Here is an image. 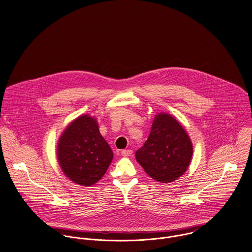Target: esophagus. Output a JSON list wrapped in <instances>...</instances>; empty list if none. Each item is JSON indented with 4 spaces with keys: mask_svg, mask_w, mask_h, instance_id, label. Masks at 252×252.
Instances as JSON below:
<instances>
[{
    "mask_svg": "<svg viewBox=\"0 0 252 252\" xmlns=\"http://www.w3.org/2000/svg\"><path fill=\"white\" fill-rule=\"evenodd\" d=\"M132 153H133V151H132L131 149H123V150L121 151V154H122V156H124V157L131 156Z\"/></svg>",
    "mask_w": 252,
    "mask_h": 252,
    "instance_id": "obj_1",
    "label": "esophagus"
}]
</instances>
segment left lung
Listing matches in <instances>:
<instances>
[{
  "label": "left lung",
  "instance_id": "obj_1",
  "mask_svg": "<svg viewBox=\"0 0 252 252\" xmlns=\"http://www.w3.org/2000/svg\"><path fill=\"white\" fill-rule=\"evenodd\" d=\"M193 146L185 130L168 113H158L144 145L136 151V159L144 172L161 183L178 180L187 170Z\"/></svg>",
  "mask_w": 252,
  "mask_h": 252
}]
</instances>
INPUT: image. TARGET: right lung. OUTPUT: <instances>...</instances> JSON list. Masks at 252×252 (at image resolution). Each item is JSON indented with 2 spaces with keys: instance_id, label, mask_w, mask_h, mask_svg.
Masks as SVG:
<instances>
[{
  "instance_id": "add662e5",
  "label": "right lung",
  "mask_w": 252,
  "mask_h": 252,
  "mask_svg": "<svg viewBox=\"0 0 252 252\" xmlns=\"http://www.w3.org/2000/svg\"><path fill=\"white\" fill-rule=\"evenodd\" d=\"M57 158L67 178L76 184L90 186L106 174L113 153L100 134L97 120L83 114L74 119L61 135Z\"/></svg>"
}]
</instances>
